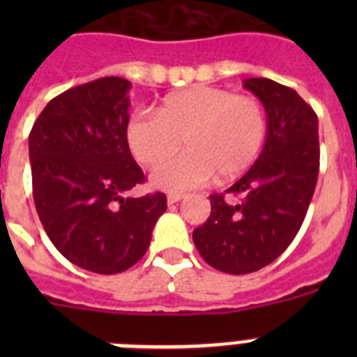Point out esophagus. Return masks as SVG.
Returning a JSON list of instances; mask_svg holds the SVG:
<instances>
[{
  "mask_svg": "<svg viewBox=\"0 0 357 357\" xmlns=\"http://www.w3.org/2000/svg\"><path fill=\"white\" fill-rule=\"evenodd\" d=\"M181 200H182V195H178V193H169L168 195L169 206H173V204H176V202H181Z\"/></svg>",
  "mask_w": 357,
  "mask_h": 357,
  "instance_id": "obj_1",
  "label": "esophagus"
}]
</instances>
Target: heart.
<instances>
[{"instance_id": "b5f03b06", "label": "heart", "mask_w": 357, "mask_h": 357, "mask_svg": "<svg viewBox=\"0 0 357 357\" xmlns=\"http://www.w3.org/2000/svg\"><path fill=\"white\" fill-rule=\"evenodd\" d=\"M266 110L259 100L232 91L195 85L162 100L155 114L137 112L125 127V139L141 166H157L184 144L185 151L153 172L151 184L168 193H185L218 173L229 181L247 172L263 151Z\"/></svg>"}]
</instances>
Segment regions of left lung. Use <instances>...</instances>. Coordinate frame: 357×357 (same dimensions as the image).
<instances>
[{
	"label": "left lung",
	"instance_id": "8db88e82",
	"mask_svg": "<svg viewBox=\"0 0 357 357\" xmlns=\"http://www.w3.org/2000/svg\"><path fill=\"white\" fill-rule=\"evenodd\" d=\"M243 87L263 103L268 135L261 155L225 193L211 195V216L193 230L207 264L243 275L273 263L302 227L320 168L318 118L296 91L270 78H247Z\"/></svg>",
	"mask_w": 357,
	"mask_h": 357
}]
</instances>
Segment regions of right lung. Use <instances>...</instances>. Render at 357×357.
Masks as SVG:
<instances>
[{"label":"right lung","instance_id":"right-lung-1","mask_svg":"<svg viewBox=\"0 0 357 357\" xmlns=\"http://www.w3.org/2000/svg\"><path fill=\"white\" fill-rule=\"evenodd\" d=\"M132 84L105 77L78 85L44 107L28 137L33 202L55 248L102 275L146 254L166 195L127 197L143 184L125 139Z\"/></svg>","mask_w":357,"mask_h":357}]
</instances>
